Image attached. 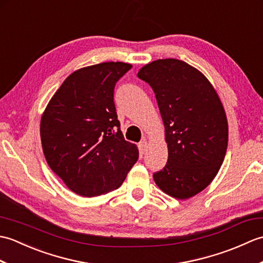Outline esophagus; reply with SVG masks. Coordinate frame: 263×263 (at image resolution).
<instances>
[{"label":"esophagus","instance_id":"1","mask_svg":"<svg viewBox=\"0 0 263 263\" xmlns=\"http://www.w3.org/2000/svg\"><path fill=\"white\" fill-rule=\"evenodd\" d=\"M147 147H148V143H147L146 140H142L140 143H139V148H140V152H141V153L146 152Z\"/></svg>","mask_w":263,"mask_h":263}]
</instances>
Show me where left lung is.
I'll use <instances>...</instances> for the list:
<instances>
[{"mask_svg":"<svg viewBox=\"0 0 263 263\" xmlns=\"http://www.w3.org/2000/svg\"><path fill=\"white\" fill-rule=\"evenodd\" d=\"M138 77L155 92L168 147L167 163L154 180L171 197L191 198L209 185L224 161L228 124L222 104L208 79L180 60L154 61Z\"/></svg>","mask_w":263,"mask_h":263,"instance_id":"left-lung-1","label":"left lung"}]
</instances>
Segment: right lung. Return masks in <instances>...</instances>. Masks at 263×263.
Instances as JSON below:
<instances>
[{"mask_svg":"<svg viewBox=\"0 0 263 263\" xmlns=\"http://www.w3.org/2000/svg\"><path fill=\"white\" fill-rule=\"evenodd\" d=\"M132 68L123 62L87 66L70 74L41 121L44 156L71 191L97 197L120 187L139 158L117 120L114 89Z\"/></svg>","mask_w":263,"mask_h":263,"instance_id":"right-lung-1","label":"right lung"}]
</instances>
